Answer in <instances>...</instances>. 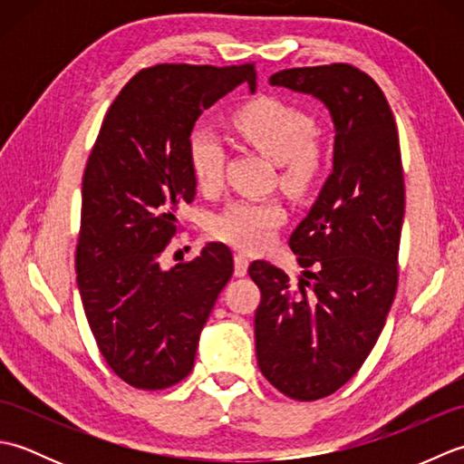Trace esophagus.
<instances>
[{"label": "esophagus", "mask_w": 464, "mask_h": 464, "mask_svg": "<svg viewBox=\"0 0 464 464\" xmlns=\"http://www.w3.org/2000/svg\"><path fill=\"white\" fill-rule=\"evenodd\" d=\"M247 269H249L247 255L243 253L235 255V275H237V277H245V275H247Z\"/></svg>", "instance_id": "esophagus-1"}]
</instances>
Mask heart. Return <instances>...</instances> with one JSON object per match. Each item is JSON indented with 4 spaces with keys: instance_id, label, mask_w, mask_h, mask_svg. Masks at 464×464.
<instances>
[{
    "instance_id": "b5f03b06",
    "label": "heart",
    "mask_w": 464,
    "mask_h": 464,
    "mask_svg": "<svg viewBox=\"0 0 464 464\" xmlns=\"http://www.w3.org/2000/svg\"><path fill=\"white\" fill-rule=\"evenodd\" d=\"M233 125L245 141L271 161L279 163V179L285 189L303 195L317 183L323 157L314 143L317 125L309 115L275 97H261L239 107ZM189 165L195 181L203 189L219 185L225 150L211 127L197 125L189 133ZM285 221V209L275 199H239L227 205L211 219L213 237L243 251H259Z\"/></svg>"
}]
</instances>
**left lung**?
Instances as JSON below:
<instances>
[{"instance_id":"1","label":"left lung","mask_w":464,"mask_h":464,"mask_svg":"<svg viewBox=\"0 0 464 464\" xmlns=\"http://www.w3.org/2000/svg\"><path fill=\"white\" fill-rule=\"evenodd\" d=\"M269 83L313 95L334 125L333 171L289 239L299 281L267 261L249 265L261 289L259 369L283 395L317 401L361 369L395 299L405 215L399 133L381 87L353 65L283 69Z\"/></svg>"}]
</instances>
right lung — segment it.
<instances>
[{"mask_svg": "<svg viewBox=\"0 0 464 464\" xmlns=\"http://www.w3.org/2000/svg\"><path fill=\"white\" fill-rule=\"evenodd\" d=\"M253 63H161L141 69L115 97L97 135L82 187L77 287L103 359L135 389L157 391L191 372L199 334L233 275L223 243L161 267L177 211L197 181L189 133L199 115L247 83Z\"/></svg>", "mask_w": 464, "mask_h": 464, "instance_id": "obj_1", "label": "right lung"}]
</instances>
